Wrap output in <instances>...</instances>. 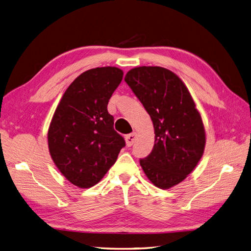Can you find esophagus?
<instances>
[{
  "label": "esophagus",
  "instance_id": "1",
  "mask_svg": "<svg viewBox=\"0 0 251 251\" xmlns=\"http://www.w3.org/2000/svg\"><path fill=\"white\" fill-rule=\"evenodd\" d=\"M136 138H137V134L136 133H131L126 136V146L127 147H132L133 143L135 142Z\"/></svg>",
  "mask_w": 251,
  "mask_h": 251
}]
</instances>
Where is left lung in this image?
Wrapping results in <instances>:
<instances>
[{"mask_svg": "<svg viewBox=\"0 0 251 251\" xmlns=\"http://www.w3.org/2000/svg\"><path fill=\"white\" fill-rule=\"evenodd\" d=\"M153 121L155 144L140 159L150 181L166 189L183 181L198 164L205 131L191 93L176 74L162 67H138L125 77Z\"/></svg>", "mask_w": 251, "mask_h": 251, "instance_id": "left-lung-1", "label": "left lung"}]
</instances>
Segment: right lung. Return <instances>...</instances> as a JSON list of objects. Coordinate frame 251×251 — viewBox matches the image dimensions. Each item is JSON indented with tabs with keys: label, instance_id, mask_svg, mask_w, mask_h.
Segmentation results:
<instances>
[{
	"label": "right lung",
	"instance_id": "right-lung-1",
	"mask_svg": "<svg viewBox=\"0 0 251 251\" xmlns=\"http://www.w3.org/2000/svg\"><path fill=\"white\" fill-rule=\"evenodd\" d=\"M123 76L116 67L81 73L68 87L52 117L48 131L51 158L66 179L80 188L97 184L126 146L108 112L109 100Z\"/></svg>",
	"mask_w": 251,
	"mask_h": 251
}]
</instances>
